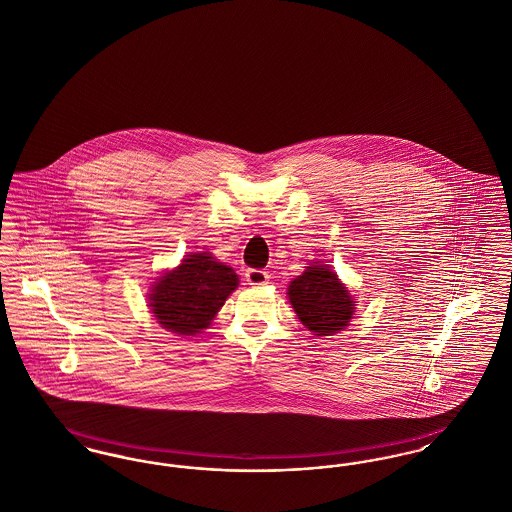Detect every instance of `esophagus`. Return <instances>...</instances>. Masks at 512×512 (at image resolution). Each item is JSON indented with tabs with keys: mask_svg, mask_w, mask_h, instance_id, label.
<instances>
[{
	"mask_svg": "<svg viewBox=\"0 0 512 512\" xmlns=\"http://www.w3.org/2000/svg\"><path fill=\"white\" fill-rule=\"evenodd\" d=\"M267 270H261V268H249L245 270V280L249 286H265L268 282Z\"/></svg>",
	"mask_w": 512,
	"mask_h": 512,
	"instance_id": "obj_1",
	"label": "esophagus"
}]
</instances>
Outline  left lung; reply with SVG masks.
I'll list each match as a JSON object with an SVG mask.
<instances>
[{
  "label": "left lung",
  "mask_w": 512,
  "mask_h": 512,
  "mask_svg": "<svg viewBox=\"0 0 512 512\" xmlns=\"http://www.w3.org/2000/svg\"><path fill=\"white\" fill-rule=\"evenodd\" d=\"M295 315L315 336L341 332L355 313L353 297L328 265H311L288 286Z\"/></svg>",
  "instance_id": "8db88e82"
}]
</instances>
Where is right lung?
Returning a JSON list of instances; mask_svg holds the SVG:
<instances>
[{
  "label": "right lung",
  "mask_w": 512,
  "mask_h": 512,
  "mask_svg": "<svg viewBox=\"0 0 512 512\" xmlns=\"http://www.w3.org/2000/svg\"><path fill=\"white\" fill-rule=\"evenodd\" d=\"M238 284L234 268L201 251L186 255L174 270L163 272L147 297L153 317L163 328L178 336H195L209 328Z\"/></svg>",
  "instance_id": "obj_1"
}]
</instances>
